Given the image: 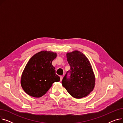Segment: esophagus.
<instances>
[{
    "label": "esophagus",
    "mask_w": 123,
    "mask_h": 123,
    "mask_svg": "<svg viewBox=\"0 0 123 123\" xmlns=\"http://www.w3.org/2000/svg\"><path fill=\"white\" fill-rule=\"evenodd\" d=\"M60 81H62V79H63V77L62 76H60Z\"/></svg>",
    "instance_id": "esophagus-1"
}]
</instances>
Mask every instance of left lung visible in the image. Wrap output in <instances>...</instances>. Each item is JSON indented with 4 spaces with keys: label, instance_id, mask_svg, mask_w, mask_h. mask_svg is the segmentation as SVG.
Masks as SVG:
<instances>
[{
    "label": "left lung",
    "instance_id": "1",
    "mask_svg": "<svg viewBox=\"0 0 123 123\" xmlns=\"http://www.w3.org/2000/svg\"><path fill=\"white\" fill-rule=\"evenodd\" d=\"M70 69L67 72L62 84L73 97L81 99L87 96L94 88L95 76L87 57L83 53L75 50L66 54ZM68 73L70 78H67Z\"/></svg>",
    "mask_w": 123,
    "mask_h": 123
}]
</instances>
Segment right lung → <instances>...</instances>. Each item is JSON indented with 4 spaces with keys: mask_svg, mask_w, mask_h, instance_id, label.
<instances>
[{
    "mask_svg": "<svg viewBox=\"0 0 123 123\" xmlns=\"http://www.w3.org/2000/svg\"><path fill=\"white\" fill-rule=\"evenodd\" d=\"M56 53L41 51L32 56L26 65L21 77V85L29 96L40 98L47 93L55 82L60 80L52 64Z\"/></svg>",
    "mask_w": 123,
    "mask_h": 123,
    "instance_id": "obj_1",
    "label": "right lung"
}]
</instances>
